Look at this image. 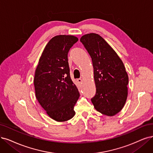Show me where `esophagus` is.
Masks as SVG:
<instances>
[{"label": "esophagus", "mask_w": 153, "mask_h": 153, "mask_svg": "<svg viewBox=\"0 0 153 153\" xmlns=\"http://www.w3.org/2000/svg\"><path fill=\"white\" fill-rule=\"evenodd\" d=\"M77 82H78L79 83H81V82H82V79H77Z\"/></svg>", "instance_id": "esophagus-1"}]
</instances>
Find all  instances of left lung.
<instances>
[{
  "label": "left lung",
  "instance_id": "left-lung-1",
  "mask_svg": "<svg viewBox=\"0 0 153 153\" xmlns=\"http://www.w3.org/2000/svg\"><path fill=\"white\" fill-rule=\"evenodd\" d=\"M81 42L92 59L97 93L91 99L101 114L114 116L122 110L128 95V77L123 62L100 35H83Z\"/></svg>",
  "mask_w": 153,
  "mask_h": 153
}]
</instances>
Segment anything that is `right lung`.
Returning a JSON list of instances; mask_svg holds the SVG:
<instances>
[{
	"label": "right lung",
	"mask_w": 153,
	"mask_h": 153,
	"mask_svg": "<svg viewBox=\"0 0 153 153\" xmlns=\"http://www.w3.org/2000/svg\"><path fill=\"white\" fill-rule=\"evenodd\" d=\"M78 41L72 35H57L45 46L34 77L36 98L47 115L55 121H67L75 115L74 110L79 93L70 76L67 55Z\"/></svg>",
	"instance_id": "add662e5"
}]
</instances>
